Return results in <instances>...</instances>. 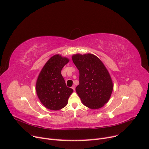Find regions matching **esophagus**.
Listing matches in <instances>:
<instances>
[{"label":"esophagus","instance_id":"esophagus-1","mask_svg":"<svg viewBox=\"0 0 149 149\" xmlns=\"http://www.w3.org/2000/svg\"><path fill=\"white\" fill-rule=\"evenodd\" d=\"M72 89H73L74 91H75V85H73V86H72Z\"/></svg>","mask_w":149,"mask_h":149}]
</instances>
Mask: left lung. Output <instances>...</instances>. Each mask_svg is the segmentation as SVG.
Instances as JSON below:
<instances>
[{
    "instance_id": "1",
    "label": "left lung",
    "mask_w": 149,
    "mask_h": 149,
    "mask_svg": "<svg viewBox=\"0 0 149 149\" xmlns=\"http://www.w3.org/2000/svg\"><path fill=\"white\" fill-rule=\"evenodd\" d=\"M72 61L80 72L79 85L75 89L83 105L91 109L102 107L110 98L113 88L104 64L90 54L74 55Z\"/></svg>"
}]
</instances>
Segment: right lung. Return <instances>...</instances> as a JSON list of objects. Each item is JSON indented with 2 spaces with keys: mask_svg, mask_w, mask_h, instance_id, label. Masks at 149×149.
<instances>
[{
  "mask_svg": "<svg viewBox=\"0 0 149 149\" xmlns=\"http://www.w3.org/2000/svg\"><path fill=\"white\" fill-rule=\"evenodd\" d=\"M69 62L59 55L51 57L42 69L36 81V89L43 105L51 110H58L68 104L73 89L68 88L61 71Z\"/></svg>",
  "mask_w": 149,
  "mask_h": 149,
  "instance_id": "obj_1",
  "label": "right lung"
}]
</instances>
